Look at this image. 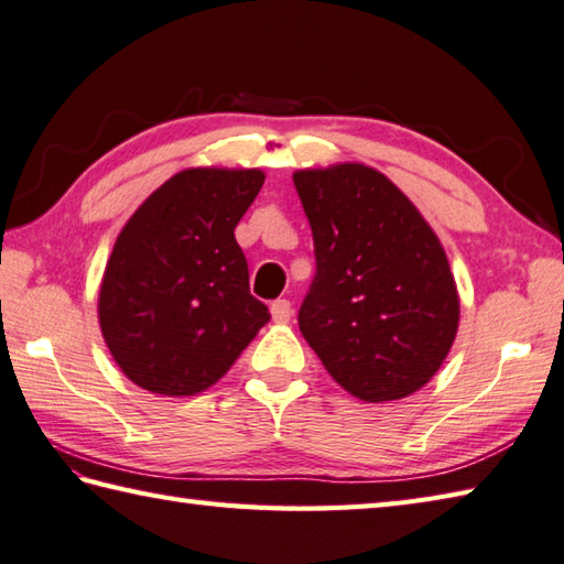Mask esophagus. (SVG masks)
Wrapping results in <instances>:
<instances>
[{"label": "esophagus", "instance_id": "obj_1", "mask_svg": "<svg viewBox=\"0 0 564 564\" xmlns=\"http://www.w3.org/2000/svg\"><path fill=\"white\" fill-rule=\"evenodd\" d=\"M291 315H293V305H291V301H285V297H279V301H273V303H271V317H273L275 322H285V319H291Z\"/></svg>", "mask_w": 564, "mask_h": 564}]
</instances>
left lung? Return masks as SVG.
<instances>
[{"label":"left lung","mask_w":564,"mask_h":564,"mask_svg":"<svg viewBox=\"0 0 564 564\" xmlns=\"http://www.w3.org/2000/svg\"><path fill=\"white\" fill-rule=\"evenodd\" d=\"M315 242L297 325L327 373L366 402L412 394L458 332L446 251L402 191L364 164L293 176Z\"/></svg>","instance_id":"obj_1"}]
</instances>
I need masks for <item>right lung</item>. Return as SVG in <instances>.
<instances>
[{
    "mask_svg": "<svg viewBox=\"0 0 564 564\" xmlns=\"http://www.w3.org/2000/svg\"><path fill=\"white\" fill-rule=\"evenodd\" d=\"M261 186L259 170L178 172L118 235L99 322L135 386L172 398L206 390L269 322L235 239Z\"/></svg>",
    "mask_w": 564,
    "mask_h": 564,
    "instance_id": "obj_1",
    "label": "right lung"
}]
</instances>
